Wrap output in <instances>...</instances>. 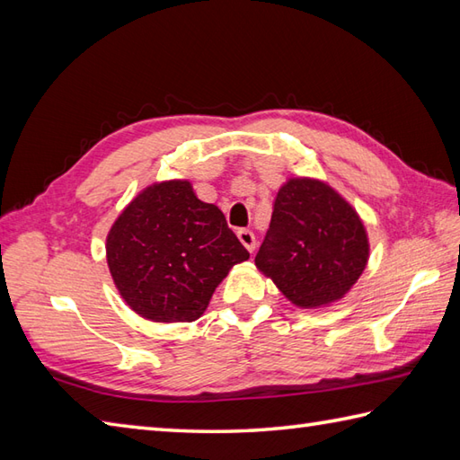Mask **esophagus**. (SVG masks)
<instances>
[{
    "mask_svg": "<svg viewBox=\"0 0 460 460\" xmlns=\"http://www.w3.org/2000/svg\"><path fill=\"white\" fill-rule=\"evenodd\" d=\"M237 237H239V241L243 243V247H245L249 252L255 251L257 241H255V235H252V231H249V229H239V231H237Z\"/></svg>",
    "mask_w": 460,
    "mask_h": 460,
    "instance_id": "1",
    "label": "esophagus"
}]
</instances>
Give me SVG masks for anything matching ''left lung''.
I'll return each instance as SVG.
<instances>
[{
  "label": "left lung",
  "mask_w": 460,
  "mask_h": 460,
  "mask_svg": "<svg viewBox=\"0 0 460 460\" xmlns=\"http://www.w3.org/2000/svg\"><path fill=\"white\" fill-rule=\"evenodd\" d=\"M367 257L356 209L324 181L292 178L277 193L255 265L292 305L320 308L356 285Z\"/></svg>",
  "instance_id": "8db88e82"
}]
</instances>
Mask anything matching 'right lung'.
<instances>
[{
    "label": "right lung",
    "mask_w": 460,
    "mask_h": 460,
    "mask_svg": "<svg viewBox=\"0 0 460 460\" xmlns=\"http://www.w3.org/2000/svg\"><path fill=\"white\" fill-rule=\"evenodd\" d=\"M249 259L217 205L190 181L148 185L106 237V261L120 296L152 322L198 320L233 265Z\"/></svg>",
    "instance_id": "add662e5"
}]
</instances>
